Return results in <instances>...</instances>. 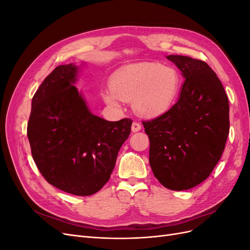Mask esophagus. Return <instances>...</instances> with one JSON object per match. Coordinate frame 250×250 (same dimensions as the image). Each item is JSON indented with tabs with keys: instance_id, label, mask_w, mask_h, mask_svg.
Returning <instances> with one entry per match:
<instances>
[{
	"instance_id": "34e87169",
	"label": "esophagus",
	"mask_w": 250,
	"mask_h": 250,
	"mask_svg": "<svg viewBox=\"0 0 250 250\" xmlns=\"http://www.w3.org/2000/svg\"><path fill=\"white\" fill-rule=\"evenodd\" d=\"M141 129H142L141 124H140L139 122H137V121H134V122H133L132 125H131V131H132V132H138V131H140Z\"/></svg>"
}]
</instances>
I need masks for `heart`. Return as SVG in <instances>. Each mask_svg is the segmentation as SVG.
I'll list each match as a JSON object with an SVG mask.
<instances>
[{"instance_id":"b5f03b06","label":"heart","mask_w":250,"mask_h":250,"mask_svg":"<svg viewBox=\"0 0 250 250\" xmlns=\"http://www.w3.org/2000/svg\"><path fill=\"white\" fill-rule=\"evenodd\" d=\"M179 87V75L173 67L142 62L118 70L110 79V87L101 90V97L113 108H119L122 100L131 101L139 115L156 117L172 107Z\"/></svg>"}]
</instances>
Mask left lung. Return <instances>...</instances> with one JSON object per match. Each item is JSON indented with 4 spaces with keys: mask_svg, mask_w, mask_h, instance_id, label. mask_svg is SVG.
<instances>
[{
    "mask_svg": "<svg viewBox=\"0 0 250 250\" xmlns=\"http://www.w3.org/2000/svg\"><path fill=\"white\" fill-rule=\"evenodd\" d=\"M186 79L178 101L160 117L143 121L149 163L167 188L184 191L206 180L223 153L229 133V98L210 66L169 55Z\"/></svg>",
    "mask_w": 250,
    "mask_h": 250,
    "instance_id": "8db88e82",
    "label": "left lung"
}]
</instances>
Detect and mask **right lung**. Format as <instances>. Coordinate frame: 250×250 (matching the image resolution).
Returning a JSON list of instances; mask_svg holds the SVG:
<instances>
[{
	"mask_svg": "<svg viewBox=\"0 0 250 250\" xmlns=\"http://www.w3.org/2000/svg\"><path fill=\"white\" fill-rule=\"evenodd\" d=\"M78 66L58 65L32 98L27 135L32 157L48 183L89 196L110 178L131 119L109 122L90 112L74 83Z\"/></svg>",
	"mask_w": 250,
	"mask_h": 250,
	"instance_id": "right-lung-1",
	"label": "right lung"
}]
</instances>
